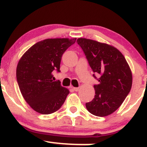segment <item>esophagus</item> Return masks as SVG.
<instances>
[{
    "label": "esophagus",
    "mask_w": 147,
    "mask_h": 147,
    "mask_svg": "<svg viewBox=\"0 0 147 147\" xmlns=\"http://www.w3.org/2000/svg\"><path fill=\"white\" fill-rule=\"evenodd\" d=\"M73 90H74V91H78V90H79V88L78 87H73Z\"/></svg>",
    "instance_id": "1"
}]
</instances>
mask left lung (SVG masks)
I'll return each instance as SVG.
<instances>
[{
    "mask_svg": "<svg viewBox=\"0 0 147 147\" xmlns=\"http://www.w3.org/2000/svg\"><path fill=\"white\" fill-rule=\"evenodd\" d=\"M78 44L86 55L94 73L100 76L94 85V98L86 103L87 110L98 117L111 115L121 106L132 87L133 77L128 62L113 46L92 39L78 38Z\"/></svg>",
    "mask_w": 147,
    "mask_h": 147,
    "instance_id": "8db88e82",
    "label": "left lung"
}]
</instances>
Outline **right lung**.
Instances as JSON below:
<instances>
[{"mask_svg": "<svg viewBox=\"0 0 147 147\" xmlns=\"http://www.w3.org/2000/svg\"><path fill=\"white\" fill-rule=\"evenodd\" d=\"M76 38L47 39L36 43L19 61L16 80L21 94L37 113H55L65 101L69 91L53 80V72H60L63 53L76 42Z\"/></svg>", "mask_w": 147, "mask_h": 147, "instance_id": "add662e5", "label": "right lung"}]
</instances>
